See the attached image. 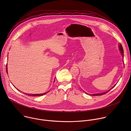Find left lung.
Instances as JSON below:
<instances>
[{
    "mask_svg": "<svg viewBox=\"0 0 131 131\" xmlns=\"http://www.w3.org/2000/svg\"><path fill=\"white\" fill-rule=\"evenodd\" d=\"M119 49H120V51H121V54H122V57H123V48H122V45H121V44H120L119 45ZM116 84H115L113 88H114L115 86V85H116ZM111 88V89H112ZM111 89H110L109 90H108V91H107V92H104V93H99V94H92V95H93V96H97V95H103V94H105V93H107V92H108Z\"/></svg>",
    "mask_w": 131,
    "mask_h": 131,
    "instance_id": "left-lung-1",
    "label": "left lung"
}]
</instances>
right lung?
<instances>
[{
    "label": "right lung",
    "instance_id": "obj_1",
    "mask_svg": "<svg viewBox=\"0 0 131 131\" xmlns=\"http://www.w3.org/2000/svg\"><path fill=\"white\" fill-rule=\"evenodd\" d=\"M6 67H7V66H6ZM6 70H7V72L8 73V72H7V67H6ZM8 74V73H7ZM18 90V89H17ZM48 92H49V91L48 92H46V93H42V94H27V93H24V94H26V95H29V96H42V95H45V94H46V93H47Z\"/></svg>",
    "mask_w": 131,
    "mask_h": 131
}]
</instances>
